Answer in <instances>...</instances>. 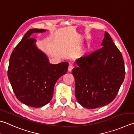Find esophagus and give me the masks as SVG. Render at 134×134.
I'll use <instances>...</instances> for the list:
<instances>
[{
	"label": "esophagus",
	"instance_id": "34e87169",
	"mask_svg": "<svg viewBox=\"0 0 134 134\" xmlns=\"http://www.w3.org/2000/svg\"><path fill=\"white\" fill-rule=\"evenodd\" d=\"M73 68H74V65L72 64H69V66H68V71L71 72L72 70L73 69Z\"/></svg>",
	"mask_w": 134,
	"mask_h": 134
}]
</instances>
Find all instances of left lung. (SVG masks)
I'll return each mask as SVG.
<instances>
[{
	"instance_id": "left-lung-1",
	"label": "left lung",
	"mask_w": 134,
	"mask_h": 134,
	"mask_svg": "<svg viewBox=\"0 0 134 134\" xmlns=\"http://www.w3.org/2000/svg\"><path fill=\"white\" fill-rule=\"evenodd\" d=\"M102 47L76 60L72 73L75 97L83 107L93 109L109 104L124 80V62L110 35L105 32Z\"/></svg>"
}]
</instances>
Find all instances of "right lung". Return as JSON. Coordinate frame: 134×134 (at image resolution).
<instances>
[{"mask_svg": "<svg viewBox=\"0 0 134 134\" xmlns=\"http://www.w3.org/2000/svg\"><path fill=\"white\" fill-rule=\"evenodd\" d=\"M44 29H30L15 47L10 57L7 76L16 97L24 104L41 107L48 103L54 94L55 84L66 74V62L53 65L43 52L37 49L34 32Z\"/></svg>", "mask_w": 134, "mask_h": 134, "instance_id": "right-lung-1", "label": "right lung"}]
</instances>
